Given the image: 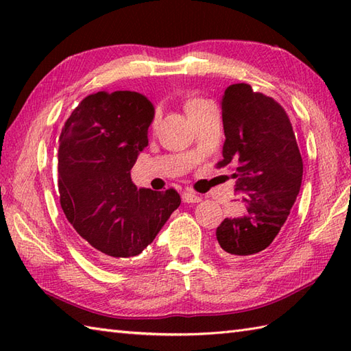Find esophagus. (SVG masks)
<instances>
[{
  "label": "esophagus",
  "instance_id": "obj_1",
  "mask_svg": "<svg viewBox=\"0 0 351 351\" xmlns=\"http://www.w3.org/2000/svg\"><path fill=\"white\" fill-rule=\"evenodd\" d=\"M182 200H184V202H187V204H197V202H200V200H202V197L197 196L195 191L185 190L182 193Z\"/></svg>",
  "mask_w": 351,
  "mask_h": 351
}]
</instances>
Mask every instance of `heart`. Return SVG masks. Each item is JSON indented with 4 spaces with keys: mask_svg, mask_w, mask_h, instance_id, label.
<instances>
[{
    "mask_svg": "<svg viewBox=\"0 0 351 351\" xmlns=\"http://www.w3.org/2000/svg\"><path fill=\"white\" fill-rule=\"evenodd\" d=\"M200 102H204V99H189L187 102H185V110H187V113H189L190 110L197 107Z\"/></svg>",
    "mask_w": 351,
    "mask_h": 351,
    "instance_id": "1",
    "label": "heart"
}]
</instances>
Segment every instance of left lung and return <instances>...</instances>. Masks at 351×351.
Here are the masks:
<instances>
[{"instance_id": "obj_1", "label": "left lung", "mask_w": 351, "mask_h": 351, "mask_svg": "<svg viewBox=\"0 0 351 351\" xmlns=\"http://www.w3.org/2000/svg\"><path fill=\"white\" fill-rule=\"evenodd\" d=\"M220 106L226 140L217 167L235 166L243 211L223 220L215 235L228 256L253 258L287 221L300 191L303 161L285 110L270 96L232 84Z\"/></svg>"}]
</instances>
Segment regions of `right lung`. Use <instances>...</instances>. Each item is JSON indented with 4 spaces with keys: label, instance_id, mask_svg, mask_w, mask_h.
Listing matches in <instances>:
<instances>
[{
    "label": "right lung",
    "instance_id": "obj_1",
    "mask_svg": "<svg viewBox=\"0 0 351 351\" xmlns=\"http://www.w3.org/2000/svg\"><path fill=\"white\" fill-rule=\"evenodd\" d=\"M154 116V104L145 95L98 92L80 102L58 138L62 208L101 263L140 255L181 205L173 189H137L131 181Z\"/></svg>",
    "mask_w": 351,
    "mask_h": 351
}]
</instances>
